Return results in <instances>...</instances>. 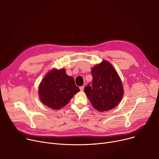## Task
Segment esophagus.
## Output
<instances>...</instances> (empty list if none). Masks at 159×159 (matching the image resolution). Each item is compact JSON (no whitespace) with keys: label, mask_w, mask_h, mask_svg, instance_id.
<instances>
[{"label":"esophagus","mask_w":159,"mask_h":159,"mask_svg":"<svg viewBox=\"0 0 159 159\" xmlns=\"http://www.w3.org/2000/svg\"><path fill=\"white\" fill-rule=\"evenodd\" d=\"M84 86H80V91H84Z\"/></svg>","instance_id":"1"}]
</instances>
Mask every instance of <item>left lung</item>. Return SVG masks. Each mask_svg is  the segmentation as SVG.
Here are the masks:
<instances>
[{"label":"left lung","instance_id":"1","mask_svg":"<svg viewBox=\"0 0 159 159\" xmlns=\"http://www.w3.org/2000/svg\"><path fill=\"white\" fill-rule=\"evenodd\" d=\"M91 74L92 84L84 88L91 104L102 112L113 109L119 104L124 93L118 73L109 62L102 61L91 69Z\"/></svg>","mask_w":159,"mask_h":159}]
</instances>
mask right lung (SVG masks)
Instances as JSON below:
<instances>
[{
  "label": "right lung",
  "instance_id": "right-lung-1",
  "mask_svg": "<svg viewBox=\"0 0 159 159\" xmlns=\"http://www.w3.org/2000/svg\"><path fill=\"white\" fill-rule=\"evenodd\" d=\"M80 91L75 80L66 73L64 69H53L49 71L41 81L39 95L44 105L53 110H59L70 102Z\"/></svg>",
  "mask_w": 159,
  "mask_h": 159
}]
</instances>
